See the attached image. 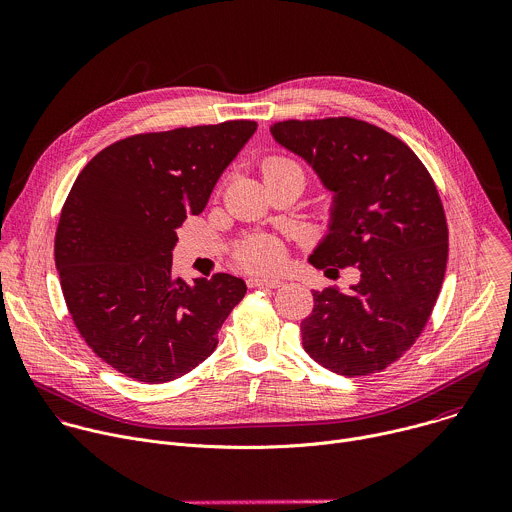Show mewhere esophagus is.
Wrapping results in <instances>:
<instances>
[{"label": "esophagus", "mask_w": 512, "mask_h": 512, "mask_svg": "<svg viewBox=\"0 0 512 512\" xmlns=\"http://www.w3.org/2000/svg\"><path fill=\"white\" fill-rule=\"evenodd\" d=\"M247 283L249 287H269V289H277L283 285V281L279 279H265V277H251Z\"/></svg>", "instance_id": "obj_1"}]
</instances>
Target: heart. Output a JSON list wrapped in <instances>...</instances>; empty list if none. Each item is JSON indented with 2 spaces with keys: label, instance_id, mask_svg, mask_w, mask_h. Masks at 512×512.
<instances>
[{
  "label": "heart",
  "instance_id": "1",
  "mask_svg": "<svg viewBox=\"0 0 512 512\" xmlns=\"http://www.w3.org/2000/svg\"><path fill=\"white\" fill-rule=\"evenodd\" d=\"M285 170H300V166L296 162L287 160V158H281V156L267 158L265 164H263L265 176H271V174H277V172H285ZM235 259L247 271H253V273H273V271H277L283 265L285 249H283V245L275 237L257 235V237L245 239L237 247Z\"/></svg>",
  "mask_w": 512,
  "mask_h": 512
}]
</instances>
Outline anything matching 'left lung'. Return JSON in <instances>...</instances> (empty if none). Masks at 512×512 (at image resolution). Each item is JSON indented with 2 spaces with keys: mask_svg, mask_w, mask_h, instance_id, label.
Returning <instances> with one entry per match:
<instances>
[{
  "mask_svg": "<svg viewBox=\"0 0 512 512\" xmlns=\"http://www.w3.org/2000/svg\"><path fill=\"white\" fill-rule=\"evenodd\" d=\"M271 135L334 194L328 235L310 263L360 271L346 294L314 291L300 326L304 350L344 377L383 371L419 338L440 296L448 263L442 198L409 145L367 121L289 119L271 125Z\"/></svg>",
  "mask_w": 512,
  "mask_h": 512,
  "instance_id": "obj_1",
  "label": "left lung"
}]
</instances>
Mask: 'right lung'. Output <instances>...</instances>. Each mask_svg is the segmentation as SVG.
Wrapping results in <instances>:
<instances>
[{"mask_svg": "<svg viewBox=\"0 0 512 512\" xmlns=\"http://www.w3.org/2000/svg\"><path fill=\"white\" fill-rule=\"evenodd\" d=\"M255 129L241 119L131 135L72 184L54 239L64 302L93 352L125 377L160 385L190 373L243 300L235 275L174 277L172 249Z\"/></svg>", "mask_w": 512, "mask_h": 512, "instance_id": "1", "label": "right lung"}]
</instances>
